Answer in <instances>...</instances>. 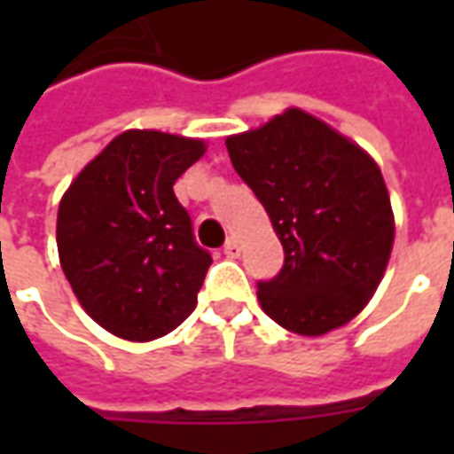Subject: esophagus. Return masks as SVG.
I'll use <instances>...</instances> for the list:
<instances>
[{"label": "esophagus", "instance_id": "esophagus-1", "mask_svg": "<svg viewBox=\"0 0 454 454\" xmlns=\"http://www.w3.org/2000/svg\"><path fill=\"white\" fill-rule=\"evenodd\" d=\"M223 253H226V257H238L240 255V246H238V240L233 236L228 238L226 246H223Z\"/></svg>", "mask_w": 454, "mask_h": 454}]
</instances>
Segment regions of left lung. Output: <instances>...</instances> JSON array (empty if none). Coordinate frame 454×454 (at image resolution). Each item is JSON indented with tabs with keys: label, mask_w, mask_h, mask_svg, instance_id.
Wrapping results in <instances>:
<instances>
[{
	"label": "left lung",
	"mask_w": 454,
	"mask_h": 454,
	"mask_svg": "<svg viewBox=\"0 0 454 454\" xmlns=\"http://www.w3.org/2000/svg\"><path fill=\"white\" fill-rule=\"evenodd\" d=\"M226 148L285 247L282 270L257 282L262 311L299 335L348 324L377 292L394 246L377 162L301 109L231 136Z\"/></svg>",
	"instance_id": "8db88e82"
}]
</instances>
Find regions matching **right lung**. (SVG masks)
<instances>
[{
  "mask_svg": "<svg viewBox=\"0 0 454 454\" xmlns=\"http://www.w3.org/2000/svg\"><path fill=\"white\" fill-rule=\"evenodd\" d=\"M204 143L126 130L65 192L60 265L84 311L109 333L145 342L187 318L211 265L172 184Z\"/></svg>",
  "mask_w": 454,
  "mask_h": 454,
  "instance_id": "right-lung-1",
  "label": "right lung"
}]
</instances>
